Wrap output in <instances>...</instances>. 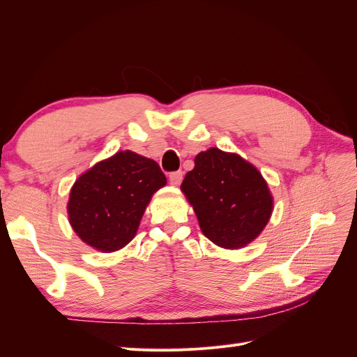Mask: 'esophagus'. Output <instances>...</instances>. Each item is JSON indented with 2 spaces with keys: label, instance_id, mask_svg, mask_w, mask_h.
I'll return each mask as SVG.
<instances>
[{
  "label": "esophagus",
  "instance_id": "obj_1",
  "mask_svg": "<svg viewBox=\"0 0 357 357\" xmlns=\"http://www.w3.org/2000/svg\"><path fill=\"white\" fill-rule=\"evenodd\" d=\"M183 180V171H176L169 174V183L172 186H178Z\"/></svg>",
  "mask_w": 357,
  "mask_h": 357
}]
</instances>
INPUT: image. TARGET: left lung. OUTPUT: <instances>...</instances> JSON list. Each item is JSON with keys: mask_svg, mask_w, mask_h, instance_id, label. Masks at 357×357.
I'll return each instance as SVG.
<instances>
[{"mask_svg": "<svg viewBox=\"0 0 357 357\" xmlns=\"http://www.w3.org/2000/svg\"><path fill=\"white\" fill-rule=\"evenodd\" d=\"M181 192L207 238L228 250L255 241L274 210V198L259 169L218 147L201 152L183 180Z\"/></svg>", "mask_w": 357, "mask_h": 357, "instance_id": "left-lung-1", "label": "left lung"}]
</instances>
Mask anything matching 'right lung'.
<instances>
[{"label": "right lung", "instance_id": "1", "mask_svg": "<svg viewBox=\"0 0 357 357\" xmlns=\"http://www.w3.org/2000/svg\"><path fill=\"white\" fill-rule=\"evenodd\" d=\"M165 185L153 159L121 150L74 181L67 204L71 228L95 250H121L135 236L153 193Z\"/></svg>", "mask_w": 357, "mask_h": 357}]
</instances>
